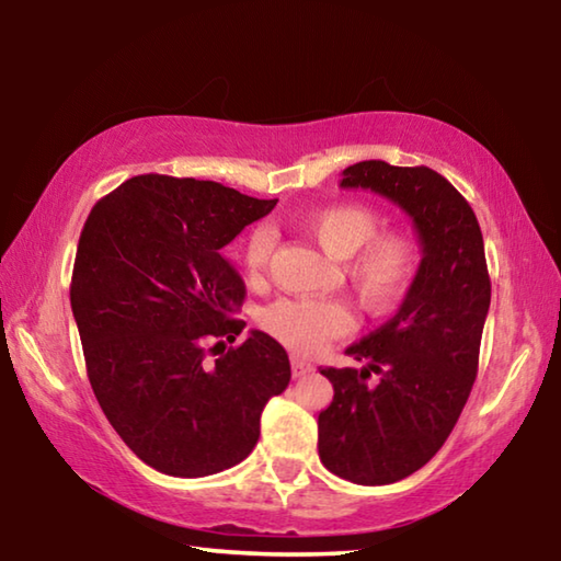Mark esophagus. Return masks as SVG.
<instances>
[{
  "label": "esophagus",
  "mask_w": 561,
  "mask_h": 561,
  "mask_svg": "<svg viewBox=\"0 0 561 561\" xmlns=\"http://www.w3.org/2000/svg\"><path fill=\"white\" fill-rule=\"evenodd\" d=\"M311 371H314V366H311L309 360H304V358H299V356L291 358V376H294V378H301V376H307V374H311Z\"/></svg>",
  "instance_id": "1"
}]
</instances>
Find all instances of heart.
<instances>
[{
  "label": "heart",
  "instance_id": "obj_1",
  "mask_svg": "<svg viewBox=\"0 0 561 561\" xmlns=\"http://www.w3.org/2000/svg\"><path fill=\"white\" fill-rule=\"evenodd\" d=\"M378 215L358 203H339L304 217V227L331 257L346 261V277L368 311L396 307L421 272V242L401 230L379 232ZM274 247L270 227H254L242 242V264L250 274L267 267ZM262 329L297 354H314L329 339L346 334L354 324L344 301L277 299L262 311Z\"/></svg>",
  "mask_w": 561,
  "mask_h": 561
}]
</instances>
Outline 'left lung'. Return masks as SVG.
Returning <instances> with one entry per match:
<instances>
[{"label":"left lung","mask_w":561,"mask_h":561,"mask_svg":"<svg viewBox=\"0 0 561 561\" xmlns=\"http://www.w3.org/2000/svg\"><path fill=\"white\" fill-rule=\"evenodd\" d=\"M341 175V187L401 207L423 250L401 309L346 348L364 368H321L334 386L319 413L321 462L356 485H391L443 448L472 391L490 309L485 244L468 201L431 168L360 160Z\"/></svg>","instance_id":"8db88e82"}]
</instances>
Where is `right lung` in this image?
<instances>
[{
	"label": "right lung",
	"instance_id": "add662e5",
	"mask_svg": "<svg viewBox=\"0 0 561 561\" xmlns=\"http://www.w3.org/2000/svg\"><path fill=\"white\" fill-rule=\"evenodd\" d=\"M274 205L213 180L136 175L83 225L71 311L89 381L123 443L158 472L205 478L242 462L264 405L289 386L287 351L264 331L225 351L244 329V282L222 247ZM213 337L224 351L207 359Z\"/></svg>",
	"mask_w": 561,
	"mask_h": 561
}]
</instances>
